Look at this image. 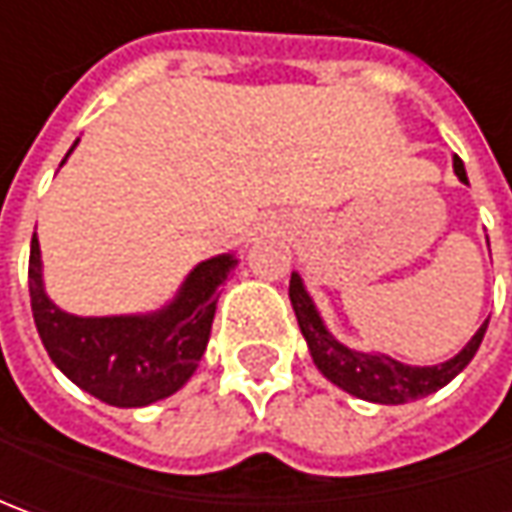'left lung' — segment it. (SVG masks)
<instances>
[{
  "label": "left lung",
  "instance_id": "1",
  "mask_svg": "<svg viewBox=\"0 0 512 512\" xmlns=\"http://www.w3.org/2000/svg\"><path fill=\"white\" fill-rule=\"evenodd\" d=\"M453 168H456V176L467 182L464 162L459 156L453 159ZM290 305L296 310V319H299V327L305 333L316 367L330 382L339 384L342 390L359 396L364 402L376 404H404L422 399L427 393H436L439 387H444L450 379H456L470 364V359L476 356V350L482 344L484 330H487V322H484L479 333L450 362L436 364V367H410V364L393 362L387 356L356 353V350L336 342L327 333V327L322 325V319H319V313H316V307L310 302V296L302 287V279L296 273L290 276Z\"/></svg>",
  "mask_w": 512,
  "mask_h": 512
}]
</instances>
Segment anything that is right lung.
Here are the masks:
<instances>
[{
    "mask_svg": "<svg viewBox=\"0 0 512 512\" xmlns=\"http://www.w3.org/2000/svg\"><path fill=\"white\" fill-rule=\"evenodd\" d=\"M233 267V256L202 262L187 276L176 302L153 316L82 319L59 310L45 296L33 233L30 310L48 356L70 382L113 407H145L176 393L193 376L205 356L219 285Z\"/></svg>",
    "mask_w": 512,
    "mask_h": 512,
    "instance_id": "1",
    "label": "right lung"
}]
</instances>
